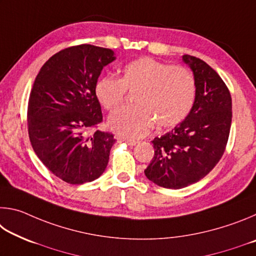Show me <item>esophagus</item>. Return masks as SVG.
<instances>
[{
	"label": "esophagus",
	"mask_w": 256,
	"mask_h": 256,
	"mask_svg": "<svg viewBox=\"0 0 256 256\" xmlns=\"http://www.w3.org/2000/svg\"><path fill=\"white\" fill-rule=\"evenodd\" d=\"M120 140H122L123 142H125V144H126L130 146H134L138 144V142L134 141V140H125V138H120Z\"/></svg>",
	"instance_id": "esophagus-1"
}]
</instances>
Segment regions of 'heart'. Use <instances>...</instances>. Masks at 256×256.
<instances>
[{"label":"heart","instance_id":"heart-1","mask_svg":"<svg viewBox=\"0 0 256 256\" xmlns=\"http://www.w3.org/2000/svg\"><path fill=\"white\" fill-rule=\"evenodd\" d=\"M126 92H136V106L125 107L110 118V126L125 138L146 136L158 128L176 126L186 118L196 98V78L188 68L141 58L123 68L120 79L106 74L94 84V96L107 110L124 102Z\"/></svg>","mask_w":256,"mask_h":256}]
</instances>
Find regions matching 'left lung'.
<instances>
[{
	"mask_svg": "<svg viewBox=\"0 0 256 256\" xmlns=\"http://www.w3.org/2000/svg\"><path fill=\"white\" fill-rule=\"evenodd\" d=\"M196 82L190 114L170 132L152 140L154 156L146 178L164 188H183L214 170L226 149L232 125V96L214 68L196 56L183 55Z\"/></svg>",
	"mask_w": 256,
	"mask_h": 256,
	"instance_id": "obj_1",
	"label": "left lung"
}]
</instances>
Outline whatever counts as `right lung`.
Instances as JSON below:
<instances>
[{"label": "right lung", "instance_id": "add662e5", "mask_svg": "<svg viewBox=\"0 0 256 256\" xmlns=\"http://www.w3.org/2000/svg\"><path fill=\"white\" fill-rule=\"evenodd\" d=\"M115 58L110 48L72 46L52 56L34 79L28 102L30 142L40 162L68 184L92 182L107 167L115 138L94 130L102 122L94 84Z\"/></svg>", "mask_w": 256, "mask_h": 256}]
</instances>
